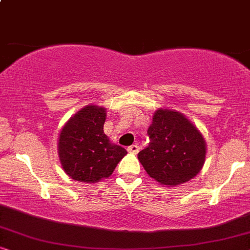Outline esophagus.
Returning a JSON list of instances; mask_svg holds the SVG:
<instances>
[{
	"label": "esophagus",
	"instance_id": "34e87169",
	"mask_svg": "<svg viewBox=\"0 0 250 250\" xmlns=\"http://www.w3.org/2000/svg\"><path fill=\"white\" fill-rule=\"evenodd\" d=\"M139 146L138 145H132V146H129L128 148H127V151L129 152V153H133V155H136V153L139 152Z\"/></svg>",
	"mask_w": 250,
	"mask_h": 250
}]
</instances>
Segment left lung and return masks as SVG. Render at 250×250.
Returning <instances> with one entry per match:
<instances>
[{"mask_svg": "<svg viewBox=\"0 0 250 250\" xmlns=\"http://www.w3.org/2000/svg\"><path fill=\"white\" fill-rule=\"evenodd\" d=\"M150 142L138 158L150 177L165 187L193 179L203 168L207 146L203 134L182 112L159 108L148 128Z\"/></svg>", "mask_w": 250, "mask_h": 250, "instance_id": "1", "label": "left lung"}]
</instances>
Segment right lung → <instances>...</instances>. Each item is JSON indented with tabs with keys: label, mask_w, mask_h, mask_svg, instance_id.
Returning <instances> with one entry per match:
<instances>
[{
	"label": "right lung",
	"mask_w": 250,
	"mask_h": 250,
	"mask_svg": "<svg viewBox=\"0 0 250 250\" xmlns=\"http://www.w3.org/2000/svg\"><path fill=\"white\" fill-rule=\"evenodd\" d=\"M107 118L104 107L88 104L62 126L58 138V155L68 176L84 183L107 179L117 164L127 155L112 143L104 132Z\"/></svg>",
	"instance_id": "right-lung-1"
}]
</instances>
